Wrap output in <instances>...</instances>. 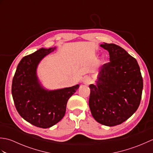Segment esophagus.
I'll return each instance as SVG.
<instances>
[{
  "instance_id": "1",
  "label": "esophagus",
  "mask_w": 153,
  "mask_h": 153,
  "mask_svg": "<svg viewBox=\"0 0 153 153\" xmlns=\"http://www.w3.org/2000/svg\"><path fill=\"white\" fill-rule=\"evenodd\" d=\"M91 82H92V80H91V79L89 77H84L83 79V83L84 84H85V85H88V84L91 83Z\"/></svg>"
}]
</instances>
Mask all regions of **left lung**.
I'll use <instances>...</instances> for the list:
<instances>
[{
    "label": "left lung",
    "mask_w": 153,
    "mask_h": 153,
    "mask_svg": "<svg viewBox=\"0 0 153 153\" xmlns=\"http://www.w3.org/2000/svg\"><path fill=\"white\" fill-rule=\"evenodd\" d=\"M110 62L102 65L96 85L91 84L89 106L97 122L114 126L125 122L137 110L143 82L135 58L115 44L104 43Z\"/></svg>",
    "instance_id": "1"
}]
</instances>
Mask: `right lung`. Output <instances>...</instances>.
<instances>
[{
    "label": "right lung",
    "mask_w": 153,
    "mask_h": 153,
    "mask_svg": "<svg viewBox=\"0 0 153 153\" xmlns=\"http://www.w3.org/2000/svg\"><path fill=\"white\" fill-rule=\"evenodd\" d=\"M56 47L35 51L22 58L13 77L12 95L19 114L27 122L41 128H48L62 119L68 99L79 85L56 90L45 89L37 75L41 60Z\"/></svg>",
    "instance_id": "right-lung-1"
}]
</instances>
